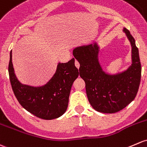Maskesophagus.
Listing matches in <instances>:
<instances>
[{
    "label": "esophagus",
    "mask_w": 147,
    "mask_h": 147,
    "mask_svg": "<svg viewBox=\"0 0 147 147\" xmlns=\"http://www.w3.org/2000/svg\"><path fill=\"white\" fill-rule=\"evenodd\" d=\"M75 66H76V67H78V69L80 68V63H79V62H78V61H77V60H75Z\"/></svg>",
    "instance_id": "esophagus-1"
}]
</instances>
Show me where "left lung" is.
Returning a JSON list of instances; mask_svg holds the SVG:
<instances>
[{
  "label": "left lung",
  "mask_w": 147,
  "mask_h": 147,
  "mask_svg": "<svg viewBox=\"0 0 147 147\" xmlns=\"http://www.w3.org/2000/svg\"><path fill=\"white\" fill-rule=\"evenodd\" d=\"M130 43L132 64L125 70L110 74L98 61L99 46L96 42L75 48L74 57L80 63V75L85 82L88 100L92 108L103 113H114L125 109L135 99L141 80L139 50L130 32L123 28Z\"/></svg>",
  "instance_id": "left-lung-1"
}]
</instances>
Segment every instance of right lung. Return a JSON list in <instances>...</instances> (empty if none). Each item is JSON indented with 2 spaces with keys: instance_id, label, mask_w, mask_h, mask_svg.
I'll use <instances>...</instances> for the list:
<instances>
[{
  "instance_id": "right-lung-1",
  "label": "right lung",
  "mask_w": 147,
  "mask_h": 147,
  "mask_svg": "<svg viewBox=\"0 0 147 147\" xmlns=\"http://www.w3.org/2000/svg\"><path fill=\"white\" fill-rule=\"evenodd\" d=\"M9 77L12 89L20 105L28 112L44 120L58 118L67 109L69 93L74 81L78 78L75 58L67 63H58L51 80L42 86H34L21 83L17 78L10 53Z\"/></svg>"
}]
</instances>
